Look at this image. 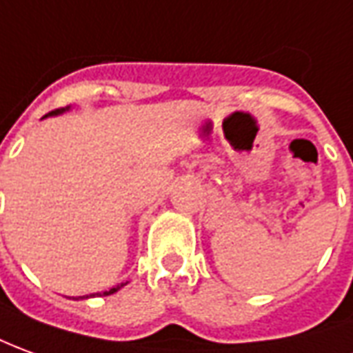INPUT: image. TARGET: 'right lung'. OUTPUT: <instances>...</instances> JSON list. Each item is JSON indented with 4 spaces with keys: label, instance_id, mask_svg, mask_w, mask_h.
Returning <instances> with one entry per match:
<instances>
[{
    "label": "right lung",
    "instance_id": "obj_1",
    "mask_svg": "<svg viewBox=\"0 0 353 353\" xmlns=\"http://www.w3.org/2000/svg\"><path fill=\"white\" fill-rule=\"evenodd\" d=\"M68 108V107H66ZM66 108H57V110H53V112H49V114H46V117H51V114H61V112H65ZM125 283H120V285H117V287L108 288V290H105V292H95V294H90V296H108V294H114V292H118L120 288L124 287ZM90 296H78V298H90ZM76 298V300H78Z\"/></svg>",
    "mask_w": 353,
    "mask_h": 353
}]
</instances>
